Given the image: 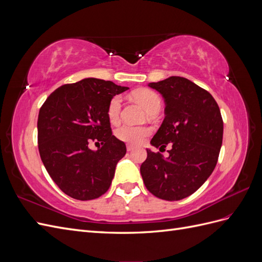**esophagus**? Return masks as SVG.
Segmentation results:
<instances>
[{"label":"esophagus","mask_w":262,"mask_h":262,"mask_svg":"<svg viewBox=\"0 0 262 262\" xmlns=\"http://www.w3.org/2000/svg\"><path fill=\"white\" fill-rule=\"evenodd\" d=\"M133 149H134V146H133V145L126 144V150H128V152H131V150H133Z\"/></svg>","instance_id":"esophagus-1"}]
</instances>
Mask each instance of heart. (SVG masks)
<instances>
[{
	"instance_id": "heart-1",
	"label": "heart",
	"mask_w": 262,
	"mask_h": 262,
	"mask_svg": "<svg viewBox=\"0 0 262 262\" xmlns=\"http://www.w3.org/2000/svg\"><path fill=\"white\" fill-rule=\"evenodd\" d=\"M134 99H137L141 102L148 113L152 112L155 108L161 107V99L158 95L152 91L148 90H141L133 94ZM121 106H122V98L116 95L110 100L108 105V118L110 122L117 123L120 119L121 114ZM150 133V129L147 126H134L131 124H123L116 130V136L119 140H121L125 143L138 145L144 141V139Z\"/></svg>"
}]
</instances>
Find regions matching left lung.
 <instances>
[{
    "instance_id": "left-lung-1",
    "label": "left lung",
    "mask_w": 262,
    "mask_h": 262,
    "mask_svg": "<svg viewBox=\"0 0 262 262\" xmlns=\"http://www.w3.org/2000/svg\"><path fill=\"white\" fill-rule=\"evenodd\" d=\"M165 100V119L150 140L155 147L171 148L169 156L146 148L141 175L150 193L177 201L195 192L217 163L223 141V120L212 95L193 82L170 76L148 83Z\"/></svg>"
}]
</instances>
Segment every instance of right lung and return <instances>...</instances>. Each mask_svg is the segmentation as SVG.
<instances>
[{"mask_svg": "<svg viewBox=\"0 0 262 262\" xmlns=\"http://www.w3.org/2000/svg\"><path fill=\"white\" fill-rule=\"evenodd\" d=\"M126 90L110 81L84 78L60 86L39 110L41 161L57 186L73 199H96L112 185L126 147L113 136L107 110L112 98ZM91 141L102 146L91 150Z\"/></svg>", "mask_w": 262, "mask_h": 262, "instance_id": "right-lung-1", "label": "right lung"}]
</instances>
